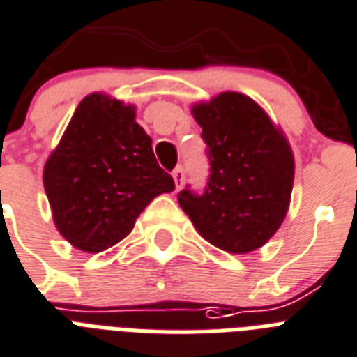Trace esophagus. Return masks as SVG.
Instances as JSON below:
<instances>
[{"mask_svg":"<svg viewBox=\"0 0 357 357\" xmlns=\"http://www.w3.org/2000/svg\"><path fill=\"white\" fill-rule=\"evenodd\" d=\"M173 178H175L176 190H181L182 181H184V169H182L181 165H178V167H175V169H173Z\"/></svg>","mask_w":357,"mask_h":357,"instance_id":"esophagus-1","label":"esophagus"}]
</instances>
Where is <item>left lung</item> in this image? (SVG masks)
<instances>
[{"label": "left lung", "instance_id": "1", "mask_svg": "<svg viewBox=\"0 0 357 357\" xmlns=\"http://www.w3.org/2000/svg\"><path fill=\"white\" fill-rule=\"evenodd\" d=\"M203 128L208 178L188 184L178 204L201 236L229 253L266 244L283 223L294 181L291 147L268 115L240 93H222L193 106Z\"/></svg>", "mask_w": 357, "mask_h": 357}]
</instances>
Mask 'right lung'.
<instances>
[{
    "label": "right lung",
    "instance_id": "obj_1",
    "mask_svg": "<svg viewBox=\"0 0 357 357\" xmlns=\"http://www.w3.org/2000/svg\"><path fill=\"white\" fill-rule=\"evenodd\" d=\"M151 143L132 106L104 95L79 102L44 165L55 227L74 248L89 253L112 248L156 195L175 190Z\"/></svg>",
    "mask_w": 357,
    "mask_h": 357
}]
</instances>
